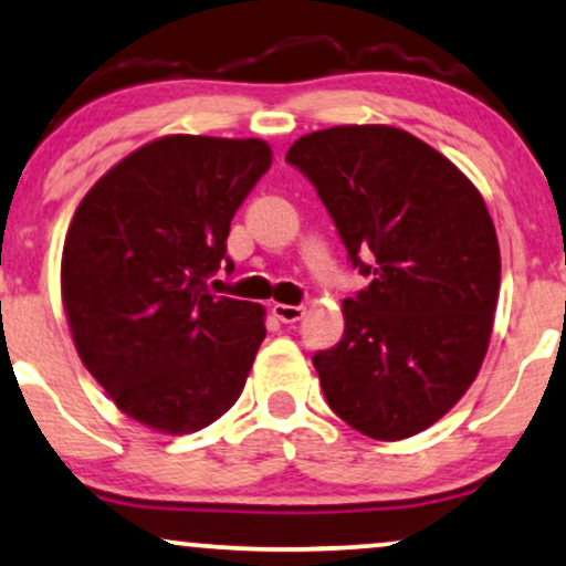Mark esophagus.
<instances>
[{
    "label": "esophagus",
    "mask_w": 566,
    "mask_h": 566,
    "mask_svg": "<svg viewBox=\"0 0 566 566\" xmlns=\"http://www.w3.org/2000/svg\"><path fill=\"white\" fill-rule=\"evenodd\" d=\"M271 313L279 318V322L284 324H295L301 322V318L305 316V308L303 305H287V303H274V308H271Z\"/></svg>",
    "instance_id": "esophagus-1"
}]
</instances>
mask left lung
Wrapping results in <instances>:
<instances>
[{
    "label": "left lung",
    "instance_id": "obj_1",
    "mask_svg": "<svg viewBox=\"0 0 566 566\" xmlns=\"http://www.w3.org/2000/svg\"><path fill=\"white\" fill-rule=\"evenodd\" d=\"M287 163L371 276L343 303V339L313 356L326 403L374 440L424 432L478 379L493 332L501 250L480 189L427 142L382 124L305 134Z\"/></svg>",
    "mask_w": 566,
    "mask_h": 566
}]
</instances>
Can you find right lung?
I'll list each match as a JSON object with an SVG mask.
<instances>
[{
    "instance_id": "obj_1",
    "label": "right lung",
    "mask_w": 566,
    "mask_h": 566,
    "mask_svg": "<svg viewBox=\"0 0 566 566\" xmlns=\"http://www.w3.org/2000/svg\"><path fill=\"white\" fill-rule=\"evenodd\" d=\"M263 139L171 134L115 163L67 227L60 290L73 345L139 424L189 434L240 398L265 308L210 295L231 218L269 171Z\"/></svg>"
}]
</instances>
